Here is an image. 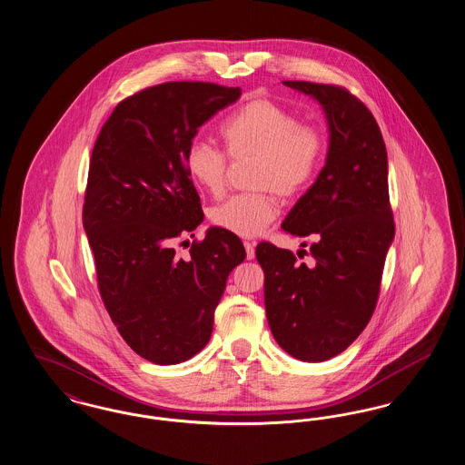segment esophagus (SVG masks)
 Instances as JSON below:
<instances>
[{"mask_svg":"<svg viewBox=\"0 0 465 465\" xmlns=\"http://www.w3.org/2000/svg\"><path fill=\"white\" fill-rule=\"evenodd\" d=\"M243 247H245L247 260H252V258H254V247H256V242H254V241H245Z\"/></svg>","mask_w":465,"mask_h":465,"instance_id":"1","label":"esophagus"}]
</instances>
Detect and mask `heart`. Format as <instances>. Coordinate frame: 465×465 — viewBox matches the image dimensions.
<instances>
[{
	"label": "heart",
	"instance_id": "1",
	"mask_svg": "<svg viewBox=\"0 0 465 465\" xmlns=\"http://www.w3.org/2000/svg\"><path fill=\"white\" fill-rule=\"evenodd\" d=\"M232 162L254 160L251 186L263 192L241 193L211 211L214 226L239 237H256L279 214L282 199H298L313 184L326 156V135L300 122L292 111L270 99H252L233 111L220 129ZM222 150L193 143L186 152L188 174L203 192L222 197L230 161Z\"/></svg>",
	"mask_w": 465,
	"mask_h": 465
}]
</instances>
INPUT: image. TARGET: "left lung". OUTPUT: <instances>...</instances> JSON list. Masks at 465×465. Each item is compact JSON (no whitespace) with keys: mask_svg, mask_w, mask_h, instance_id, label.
Masks as SVG:
<instances>
[{"mask_svg":"<svg viewBox=\"0 0 465 465\" xmlns=\"http://www.w3.org/2000/svg\"><path fill=\"white\" fill-rule=\"evenodd\" d=\"M282 84L322 104L331 131L330 152L317 181L282 223L291 235L313 239L312 265L272 242L258 243L256 258L265 272L273 338L292 357L321 362L341 354L375 312L396 232L387 150L375 116L351 90Z\"/></svg>","mask_w":465,"mask_h":465,"instance_id":"1","label":"left lung"}]
</instances>
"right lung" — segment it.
Masks as SVG:
<instances>
[{
  "label": "right lung",
  "mask_w": 465,
  "mask_h": 465,
  "mask_svg": "<svg viewBox=\"0 0 465 465\" xmlns=\"http://www.w3.org/2000/svg\"><path fill=\"white\" fill-rule=\"evenodd\" d=\"M239 95L211 82L146 87L116 104L92 150L84 228L99 294L127 345L155 364L207 345L226 279L245 260L242 241L216 226L188 258L176 252L203 220L186 152Z\"/></svg>",
  "instance_id": "obj_1"
}]
</instances>
